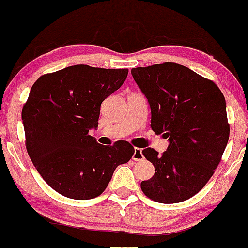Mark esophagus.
Returning <instances> with one entry per match:
<instances>
[{
  "instance_id": "esophagus-1",
  "label": "esophagus",
  "mask_w": 248,
  "mask_h": 248,
  "mask_svg": "<svg viewBox=\"0 0 248 248\" xmlns=\"http://www.w3.org/2000/svg\"><path fill=\"white\" fill-rule=\"evenodd\" d=\"M132 159L135 160V161H139V160H143L144 159V155H143V152H141V149H139V147H135V151H133Z\"/></svg>"
}]
</instances>
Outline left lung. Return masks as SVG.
Segmentation results:
<instances>
[{
  "label": "left lung",
  "mask_w": 248,
  "mask_h": 248,
  "mask_svg": "<svg viewBox=\"0 0 248 248\" xmlns=\"http://www.w3.org/2000/svg\"><path fill=\"white\" fill-rule=\"evenodd\" d=\"M132 77L151 108V127L169 138L158 155L143 150L154 177L140 183L146 197L163 204L190 199L206 185L230 137L226 102L212 80L177 63L133 68Z\"/></svg>",
  "instance_id": "obj_1"
}]
</instances>
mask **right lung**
<instances>
[{"instance_id":"right-lung-1","label":"right lung","mask_w":248,"mask_h":248,"mask_svg":"<svg viewBox=\"0 0 248 248\" xmlns=\"http://www.w3.org/2000/svg\"><path fill=\"white\" fill-rule=\"evenodd\" d=\"M127 69L78 64L41 76L22 109L28 155L50 187L71 199L101 196L133 146L101 145L89 135L98 126L101 104L122 87Z\"/></svg>"}]
</instances>
